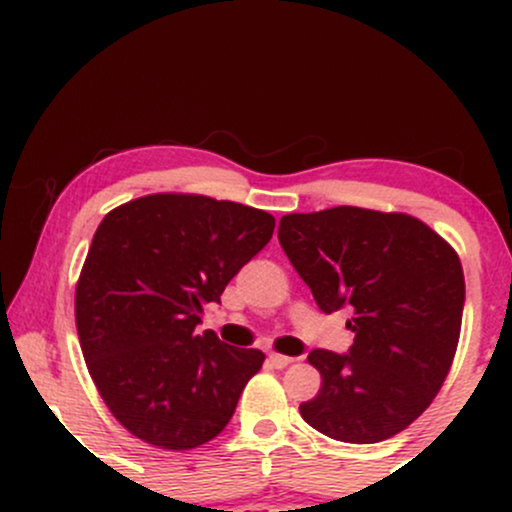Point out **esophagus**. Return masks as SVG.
I'll return each mask as SVG.
<instances>
[{
	"instance_id": "1",
	"label": "esophagus",
	"mask_w": 512,
	"mask_h": 512,
	"mask_svg": "<svg viewBox=\"0 0 512 512\" xmlns=\"http://www.w3.org/2000/svg\"><path fill=\"white\" fill-rule=\"evenodd\" d=\"M267 358H269V363H272L274 368H286V366H289V363H293V358L291 356H284V354H269Z\"/></svg>"
}]
</instances>
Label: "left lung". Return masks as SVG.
I'll return each mask as SVG.
<instances>
[{
    "label": "left lung",
    "mask_w": 512,
    "mask_h": 512,
    "mask_svg": "<svg viewBox=\"0 0 512 512\" xmlns=\"http://www.w3.org/2000/svg\"><path fill=\"white\" fill-rule=\"evenodd\" d=\"M279 243L317 308L351 310L346 354L310 351L320 392L301 416L342 443H380L424 414L455 358L464 274L455 250L407 214L334 207L289 214Z\"/></svg>",
    "instance_id": "1"
}]
</instances>
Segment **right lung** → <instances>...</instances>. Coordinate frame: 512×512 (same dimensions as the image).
<instances>
[{"instance_id":"obj_1","label":"right lung","mask_w":512,"mask_h":512,"mask_svg":"<svg viewBox=\"0 0 512 512\" xmlns=\"http://www.w3.org/2000/svg\"><path fill=\"white\" fill-rule=\"evenodd\" d=\"M274 216L202 195H149L110 211L76 284V332L103 402L166 450L209 443L264 354L199 332L204 305L272 240Z\"/></svg>"}]
</instances>
